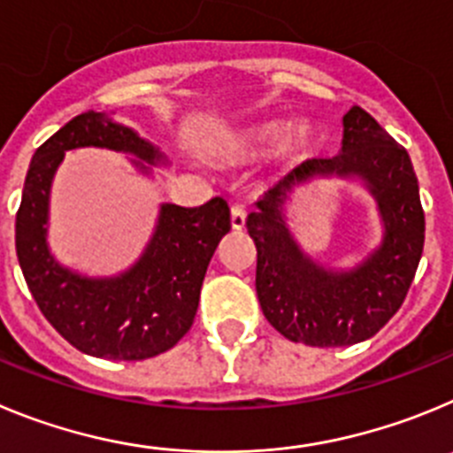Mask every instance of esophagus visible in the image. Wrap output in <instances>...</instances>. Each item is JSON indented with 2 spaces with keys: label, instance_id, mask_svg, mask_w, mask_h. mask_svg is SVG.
<instances>
[{
  "label": "esophagus",
  "instance_id": "1",
  "mask_svg": "<svg viewBox=\"0 0 453 453\" xmlns=\"http://www.w3.org/2000/svg\"><path fill=\"white\" fill-rule=\"evenodd\" d=\"M230 227L234 232H242L246 227V210L242 205H232L230 210Z\"/></svg>",
  "mask_w": 453,
  "mask_h": 453
}]
</instances>
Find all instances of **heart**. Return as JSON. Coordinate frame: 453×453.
Segmentation results:
<instances>
[{"label": "heart", "mask_w": 453, "mask_h": 453, "mask_svg": "<svg viewBox=\"0 0 453 453\" xmlns=\"http://www.w3.org/2000/svg\"><path fill=\"white\" fill-rule=\"evenodd\" d=\"M284 124L280 121H266V124L252 126V128L243 130L242 135L234 140V150L239 153H255V150L264 149V146L273 144L280 137ZM313 149V128L309 124H296L287 135H284L282 144H280V157L284 165L296 166L309 157Z\"/></svg>", "instance_id": "b5f03b06"}]
</instances>
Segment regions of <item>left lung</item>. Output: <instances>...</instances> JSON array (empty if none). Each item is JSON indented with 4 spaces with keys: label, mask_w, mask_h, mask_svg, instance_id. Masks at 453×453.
<instances>
[{
    "label": "left lung",
    "mask_w": 453,
    "mask_h": 453,
    "mask_svg": "<svg viewBox=\"0 0 453 453\" xmlns=\"http://www.w3.org/2000/svg\"><path fill=\"white\" fill-rule=\"evenodd\" d=\"M329 177L361 181L385 227L382 243L352 269L318 265L286 223L295 187ZM255 207L246 226L257 246V297L284 338L311 348L361 343L402 307L425 248V211L409 153L364 108L343 115L338 156L303 162Z\"/></svg>",
    "instance_id": "obj_1"
}]
</instances>
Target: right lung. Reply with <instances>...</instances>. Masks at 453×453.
<instances>
[{"label":"right lung","mask_w":453,"mask_h":453,"mask_svg":"<svg viewBox=\"0 0 453 453\" xmlns=\"http://www.w3.org/2000/svg\"><path fill=\"white\" fill-rule=\"evenodd\" d=\"M108 149L133 156L150 176L166 156L133 128L88 110L49 137L28 165L15 250L28 291L56 332L83 354L110 361L157 357L189 332L207 264L230 232L223 198L201 207L162 203L156 230L135 264L119 275L89 277L63 266L47 242L51 182L67 150Z\"/></svg>","instance_id":"right-lung-1"}]
</instances>
